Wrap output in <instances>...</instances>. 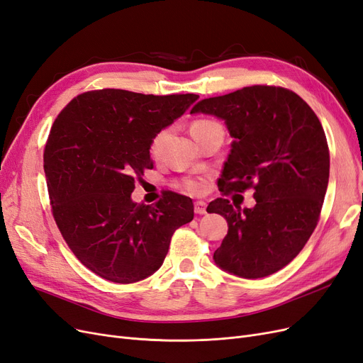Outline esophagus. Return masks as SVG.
<instances>
[{"mask_svg":"<svg viewBox=\"0 0 363 363\" xmlns=\"http://www.w3.org/2000/svg\"><path fill=\"white\" fill-rule=\"evenodd\" d=\"M196 215H206L207 213V204L204 201H196L194 206Z\"/></svg>","mask_w":363,"mask_h":363,"instance_id":"esophagus-1","label":"esophagus"}]
</instances>
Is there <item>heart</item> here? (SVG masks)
I'll use <instances>...</instances> for the list:
<instances>
[{
  "label": "heart",
  "instance_id": "b5f03b06",
  "mask_svg": "<svg viewBox=\"0 0 363 363\" xmlns=\"http://www.w3.org/2000/svg\"><path fill=\"white\" fill-rule=\"evenodd\" d=\"M213 126H218V123L211 121V120H196L191 124V133L194 135V133H198V132L206 130V129L213 128ZM167 133H168L167 130H162L155 136V140L152 143V153H157V150H159L162 141L165 140ZM182 186H183L184 191L191 192V194H201L204 191V187H206L204 182L198 180V179H186V180H183Z\"/></svg>",
  "mask_w": 363,
  "mask_h": 363
}]
</instances>
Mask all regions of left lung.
Wrapping results in <instances>:
<instances>
[{
    "label": "left lung",
    "instance_id": "obj_1",
    "mask_svg": "<svg viewBox=\"0 0 363 363\" xmlns=\"http://www.w3.org/2000/svg\"><path fill=\"white\" fill-rule=\"evenodd\" d=\"M198 112L225 120L234 138L219 191L254 189L257 201L243 210L227 198L210 203V213L228 222L215 262L246 279L269 277L297 257L318 223L330 168L321 123L301 96L274 85L203 99L191 109Z\"/></svg>",
    "mask_w": 363,
    "mask_h": 363
}]
</instances>
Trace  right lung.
Segmentation results:
<instances>
[{
	"label": "right lung",
	"mask_w": 363,
	"mask_h": 363,
	"mask_svg": "<svg viewBox=\"0 0 363 363\" xmlns=\"http://www.w3.org/2000/svg\"><path fill=\"white\" fill-rule=\"evenodd\" d=\"M198 97L104 89L77 96L55 118L43 153L52 215L72 252L101 278L132 284L150 277L174 231L194 219L184 195L168 191L144 206L130 194L153 168L155 136Z\"/></svg>",
	"instance_id": "add662e5"
}]
</instances>
